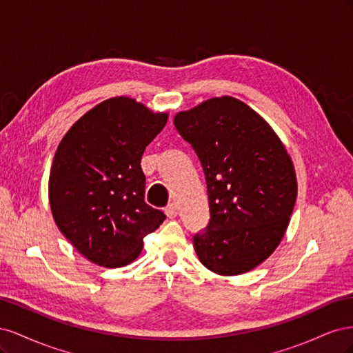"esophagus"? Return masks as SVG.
Here are the masks:
<instances>
[{
  "mask_svg": "<svg viewBox=\"0 0 353 353\" xmlns=\"http://www.w3.org/2000/svg\"><path fill=\"white\" fill-rule=\"evenodd\" d=\"M165 213L168 215V218H175L176 215H178V208H176V205L175 203H169V205L165 208Z\"/></svg>",
  "mask_w": 353,
  "mask_h": 353,
  "instance_id": "esophagus-1",
  "label": "esophagus"
}]
</instances>
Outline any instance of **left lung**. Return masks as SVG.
I'll list each match as a JSON object with an SVG mask.
<instances>
[{"mask_svg":"<svg viewBox=\"0 0 353 353\" xmlns=\"http://www.w3.org/2000/svg\"><path fill=\"white\" fill-rule=\"evenodd\" d=\"M174 125L206 178L210 219L193 237L200 262L219 275L252 271L280 244L296 203L284 144L262 116L228 95L176 113Z\"/></svg>","mask_w":353,"mask_h":353,"instance_id":"8db88e82","label":"left lung"}]
</instances>
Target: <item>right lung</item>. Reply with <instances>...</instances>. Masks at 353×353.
Wrapping results in <instances>:
<instances>
[{
  "mask_svg": "<svg viewBox=\"0 0 353 353\" xmlns=\"http://www.w3.org/2000/svg\"><path fill=\"white\" fill-rule=\"evenodd\" d=\"M168 113L130 97L95 105L72 125L52 160L48 197L56 225L85 258L105 268L134 262L165 221L144 201L141 157Z\"/></svg>",
  "mask_w": 353,
  "mask_h": 353,
  "instance_id": "obj_1",
  "label": "right lung"
}]
</instances>
